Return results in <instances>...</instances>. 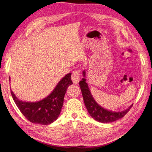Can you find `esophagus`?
Segmentation results:
<instances>
[{"mask_svg": "<svg viewBox=\"0 0 152 152\" xmlns=\"http://www.w3.org/2000/svg\"><path fill=\"white\" fill-rule=\"evenodd\" d=\"M80 72L79 71H75L72 75V80L74 84L79 83L80 80Z\"/></svg>", "mask_w": 152, "mask_h": 152, "instance_id": "34e87169", "label": "esophagus"}]
</instances>
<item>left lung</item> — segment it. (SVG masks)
I'll return each instance as SVG.
<instances>
[{"label":"left lung","mask_w":152,"mask_h":152,"mask_svg":"<svg viewBox=\"0 0 152 152\" xmlns=\"http://www.w3.org/2000/svg\"><path fill=\"white\" fill-rule=\"evenodd\" d=\"M82 74H83L84 78H82L80 81L79 85L82 96H83L84 102L89 115L95 121L103 123L114 122L122 118L129 112V110L132 107V104L122 112H112L101 107L96 102L91 94L88 84L86 82L85 70L82 72Z\"/></svg>","instance_id":"1"}]
</instances>
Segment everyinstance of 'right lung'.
I'll return each instance as SVG.
<instances>
[{"mask_svg":"<svg viewBox=\"0 0 152 152\" xmlns=\"http://www.w3.org/2000/svg\"><path fill=\"white\" fill-rule=\"evenodd\" d=\"M71 75L72 73H69L63 77L51 93L39 102H23L11 91L12 98L20 112L30 122L48 125L56 121L60 114L66 89L73 84Z\"/></svg>","mask_w":152,"mask_h":152,"instance_id":"obj_1","label":"right lung"}]
</instances>
